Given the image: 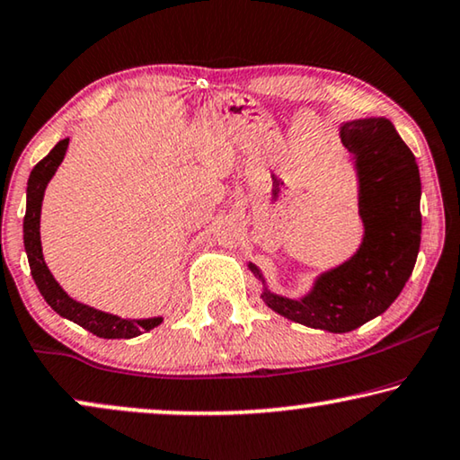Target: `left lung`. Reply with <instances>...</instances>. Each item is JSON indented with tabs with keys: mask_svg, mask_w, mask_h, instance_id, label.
I'll return each mask as SVG.
<instances>
[{
	"mask_svg": "<svg viewBox=\"0 0 460 460\" xmlns=\"http://www.w3.org/2000/svg\"><path fill=\"white\" fill-rule=\"evenodd\" d=\"M340 137L358 177V215L365 225L360 248L340 267L316 277L304 297L292 300L269 288L262 292L264 304L275 313L332 333L352 332L385 313L409 281L421 245V177L392 122H344ZM250 270L262 279L254 264Z\"/></svg>",
	"mask_w": 460,
	"mask_h": 460,
	"instance_id": "left-lung-1",
	"label": "left lung"
}]
</instances>
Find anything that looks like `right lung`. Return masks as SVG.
<instances>
[{"mask_svg":"<svg viewBox=\"0 0 460 460\" xmlns=\"http://www.w3.org/2000/svg\"><path fill=\"white\" fill-rule=\"evenodd\" d=\"M68 150V137L58 141L54 150L45 156L41 163L31 171L29 183H27V215H24V250H27L31 275L37 283L39 292L45 297V302L56 310L64 319L76 323L87 332L103 340H131L137 338L144 332L158 327L163 323V316H152V319H120V316L103 313L87 304H81L70 297L60 283L54 279L49 273L48 264L43 261L41 250V235H39V223H41V202L45 187H48L49 179L54 177L58 166L64 160V154Z\"/></svg>","mask_w":460,"mask_h":460,"instance_id":"1","label":"right lung"}]
</instances>
